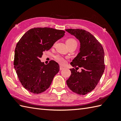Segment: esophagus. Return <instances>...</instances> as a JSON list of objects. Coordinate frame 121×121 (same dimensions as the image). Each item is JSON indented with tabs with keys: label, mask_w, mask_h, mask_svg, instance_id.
Returning <instances> with one entry per match:
<instances>
[{
	"label": "esophagus",
	"mask_w": 121,
	"mask_h": 121,
	"mask_svg": "<svg viewBox=\"0 0 121 121\" xmlns=\"http://www.w3.org/2000/svg\"><path fill=\"white\" fill-rule=\"evenodd\" d=\"M63 69H64V67H63V66H61V65H60V70H62Z\"/></svg>",
	"instance_id": "34e87169"
}]
</instances>
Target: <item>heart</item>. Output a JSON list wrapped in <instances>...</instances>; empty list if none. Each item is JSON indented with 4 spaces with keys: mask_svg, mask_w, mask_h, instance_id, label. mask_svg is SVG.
Listing matches in <instances>:
<instances>
[{
    "mask_svg": "<svg viewBox=\"0 0 121 121\" xmlns=\"http://www.w3.org/2000/svg\"><path fill=\"white\" fill-rule=\"evenodd\" d=\"M66 43L68 46L71 45H75L76 46V47L77 46H78V42H77V41L74 39V38H69L68 39H66ZM54 46H55V45H54ZM55 59L58 63L60 64V65H65L66 63V60L68 59V57H64V56L58 55L55 56Z\"/></svg>",
    "mask_w": 121,
    "mask_h": 121,
    "instance_id": "b5f03b06",
    "label": "heart"
}]
</instances>
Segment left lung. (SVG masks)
<instances>
[{"label":"left lung","instance_id":"obj_1","mask_svg":"<svg viewBox=\"0 0 121 121\" xmlns=\"http://www.w3.org/2000/svg\"><path fill=\"white\" fill-rule=\"evenodd\" d=\"M79 39L80 52L71 62L74 68L71 69V74L66 84L73 92L84 95L92 91L97 85L105 69L104 53L103 47L94 36L83 29L65 30Z\"/></svg>","mask_w":121,"mask_h":121}]
</instances>
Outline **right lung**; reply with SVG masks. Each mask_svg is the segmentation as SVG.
<instances>
[{"mask_svg":"<svg viewBox=\"0 0 121 121\" xmlns=\"http://www.w3.org/2000/svg\"><path fill=\"white\" fill-rule=\"evenodd\" d=\"M65 33L63 30L52 28L35 27L27 31L17 42L14 67L20 82L28 91L38 94L50 87L59 65L53 60L45 65L40 58Z\"/></svg>","mask_w":121,"mask_h":121,"instance_id":"add662e5","label":"right lung"}]
</instances>
